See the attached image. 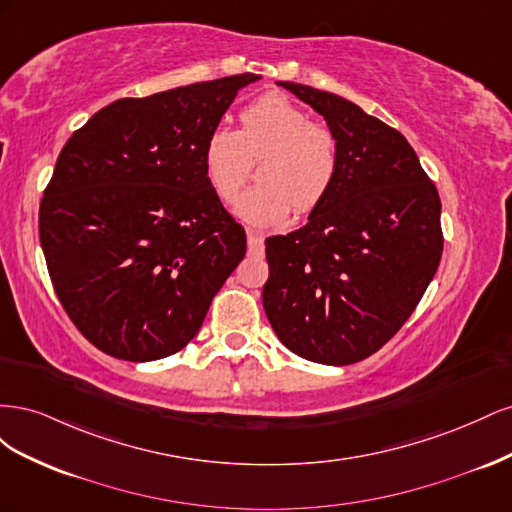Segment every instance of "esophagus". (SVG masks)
I'll return each instance as SVG.
<instances>
[{
    "instance_id": "obj_1",
    "label": "esophagus",
    "mask_w": 512,
    "mask_h": 512,
    "mask_svg": "<svg viewBox=\"0 0 512 512\" xmlns=\"http://www.w3.org/2000/svg\"><path fill=\"white\" fill-rule=\"evenodd\" d=\"M247 243H250V252H262V243H265V235L260 230L247 228Z\"/></svg>"
}]
</instances>
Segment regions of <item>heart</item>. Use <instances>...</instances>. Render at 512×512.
<instances>
[{
	"label": "heart",
	"mask_w": 512,
	"mask_h": 512,
	"mask_svg": "<svg viewBox=\"0 0 512 512\" xmlns=\"http://www.w3.org/2000/svg\"><path fill=\"white\" fill-rule=\"evenodd\" d=\"M265 153L258 185L243 196L239 218L254 226L282 222L290 209L309 213L331 190L339 149L335 134L282 96H265L241 113V128H215L203 151L205 175L232 205L247 181L250 160Z\"/></svg>",
	"instance_id": "obj_1"
}]
</instances>
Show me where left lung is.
I'll return each instance as SVG.
<instances>
[{
  "instance_id": "obj_1",
  "label": "left lung",
  "mask_w": 512,
  "mask_h": 512,
  "mask_svg": "<svg viewBox=\"0 0 512 512\" xmlns=\"http://www.w3.org/2000/svg\"><path fill=\"white\" fill-rule=\"evenodd\" d=\"M280 87L327 121L339 162L307 224L265 241L262 305L290 352L350 365L389 342L436 275L440 196L404 134L331 91Z\"/></svg>"
}]
</instances>
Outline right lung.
Listing matches in <instances>:
<instances>
[{
	"label": "right lung",
	"mask_w": 512,
	"mask_h": 512,
	"mask_svg": "<svg viewBox=\"0 0 512 512\" xmlns=\"http://www.w3.org/2000/svg\"><path fill=\"white\" fill-rule=\"evenodd\" d=\"M256 74L104 106L61 149L40 203L57 297L91 344L147 363L196 337L245 256L205 175L209 134Z\"/></svg>",
	"instance_id": "1"
}]
</instances>
